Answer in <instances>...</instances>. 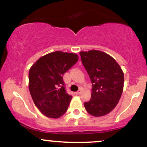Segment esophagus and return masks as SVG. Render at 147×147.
Listing matches in <instances>:
<instances>
[{"label": "esophagus", "mask_w": 147, "mask_h": 147, "mask_svg": "<svg viewBox=\"0 0 147 147\" xmlns=\"http://www.w3.org/2000/svg\"><path fill=\"white\" fill-rule=\"evenodd\" d=\"M82 90H79L78 91H77V92H75V94H76V95H80V94L81 93H82Z\"/></svg>", "instance_id": "esophagus-1"}]
</instances>
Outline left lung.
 <instances>
[{
    "mask_svg": "<svg viewBox=\"0 0 147 147\" xmlns=\"http://www.w3.org/2000/svg\"><path fill=\"white\" fill-rule=\"evenodd\" d=\"M79 54L92 86L91 98L84 103V107L92 116L106 115L119 102L124 88V72L106 52L92 50Z\"/></svg>",
    "mask_w": 147,
    "mask_h": 147,
    "instance_id": "obj_1",
    "label": "left lung"
}]
</instances>
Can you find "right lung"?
I'll return each mask as SVG.
<instances>
[{
	"mask_svg": "<svg viewBox=\"0 0 147 147\" xmlns=\"http://www.w3.org/2000/svg\"><path fill=\"white\" fill-rule=\"evenodd\" d=\"M78 59L75 53L55 51L41 57L30 68V95L46 117L59 118L68 110L72 97L65 91L63 75Z\"/></svg>",
	"mask_w": 147,
	"mask_h": 147,
	"instance_id": "add662e5",
	"label": "right lung"
}]
</instances>
